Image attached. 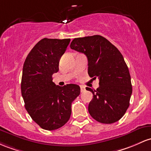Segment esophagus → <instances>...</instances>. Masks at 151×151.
Returning a JSON list of instances; mask_svg holds the SVG:
<instances>
[{
	"instance_id": "obj_1",
	"label": "esophagus",
	"mask_w": 151,
	"mask_h": 151,
	"mask_svg": "<svg viewBox=\"0 0 151 151\" xmlns=\"http://www.w3.org/2000/svg\"><path fill=\"white\" fill-rule=\"evenodd\" d=\"M80 89H81V92H84V91H85V87H84V86L81 85L80 86Z\"/></svg>"
}]
</instances>
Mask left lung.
I'll return each instance as SVG.
<instances>
[{
    "label": "left lung",
    "instance_id": "left-lung-1",
    "mask_svg": "<svg viewBox=\"0 0 151 151\" xmlns=\"http://www.w3.org/2000/svg\"><path fill=\"white\" fill-rule=\"evenodd\" d=\"M70 47L87 56L89 77L100 81L96 90L86 88L93 94L88 106L90 115L101 123L118 121L126 112L132 94L131 78L122 54L100 35L76 38Z\"/></svg>",
    "mask_w": 151,
    "mask_h": 151
}]
</instances>
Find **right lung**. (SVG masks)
Returning <instances> with one entry per match:
<instances>
[{
	"label": "right lung",
	"instance_id": "1",
	"mask_svg": "<svg viewBox=\"0 0 151 151\" xmlns=\"http://www.w3.org/2000/svg\"><path fill=\"white\" fill-rule=\"evenodd\" d=\"M70 39H41L28 54L24 64L21 94L32 120L46 130L60 128L72 113V102L80 94L77 84L64 87L52 82L59 71V60Z\"/></svg>",
	"mask_w": 151,
	"mask_h": 151
}]
</instances>
